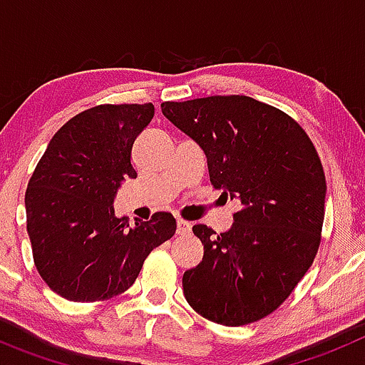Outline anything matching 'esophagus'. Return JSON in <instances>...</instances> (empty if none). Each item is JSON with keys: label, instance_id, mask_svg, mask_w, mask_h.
<instances>
[{"label": "esophagus", "instance_id": "1", "mask_svg": "<svg viewBox=\"0 0 365 365\" xmlns=\"http://www.w3.org/2000/svg\"><path fill=\"white\" fill-rule=\"evenodd\" d=\"M192 230V222L185 221V219H177V234H188Z\"/></svg>", "mask_w": 365, "mask_h": 365}]
</instances>
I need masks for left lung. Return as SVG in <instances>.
<instances>
[{
  "mask_svg": "<svg viewBox=\"0 0 365 365\" xmlns=\"http://www.w3.org/2000/svg\"><path fill=\"white\" fill-rule=\"evenodd\" d=\"M160 108L205 150L212 186L241 201L228 232L193 227L205 256L182 276L186 302L227 327L261 320L291 296L320 247L327 186L318 151L294 118L250 96Z\"/></svg>",
  "mask_w": 365,
  "mask_h": 365,
  "instance_id": "left-lung-1",
  "label": "left lung"
}]
</instances>
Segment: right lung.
I'll use <instances>...</instances> for the list:
<instances>
[{
    "mask_svg": "<svg viewBox=\"0 0 365 365\" xmlns=\"http://www.w3.org/2000/svg\"><path fill=\"white\" fill-rule=\"evenodd\" d=\"M155 115L148 104H100L51 138L27 192V232L43 282L71 302H100L128 291L153 248L175 234L170 212L150 221L115 217L113 201L135 179L131 150Z\"/></svg>",
    "mask_w": 365,
    "mask_h": 365,
    "instance_id": "obj_1",
    "label": "right lung"
}]
</instances>
